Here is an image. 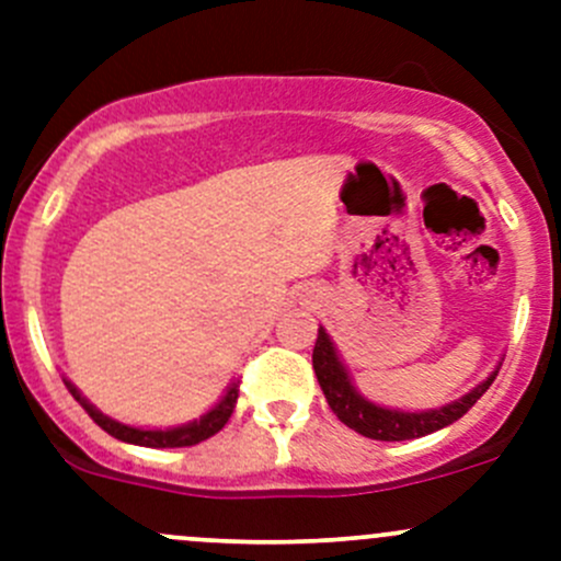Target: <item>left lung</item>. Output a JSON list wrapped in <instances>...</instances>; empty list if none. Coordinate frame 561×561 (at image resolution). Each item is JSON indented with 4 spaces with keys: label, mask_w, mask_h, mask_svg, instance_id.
Segmentation results:
<instances>
[{
    "label": "left lung",
    "mask_w": 561,
    "mask_h": 561,
    "mask_svg": "<svg viewBox=\"0 0 561 561\" xmlns=\"http://www.w3.org/2000/svg\"><path fill=\"white\" fill-rule=\"evenodd\" d=\"M312 366H314L317 382H320L333 415H336L344 426L353 428V432L364 434V437L369 439H380V443H401V439L426 437V434L450 426V423H456L463 412L472 410L474 401L489 390V386L496 377L491 375L483 386H478L472 393H467L463 399L454 401V404L443 407V410L399 412V410H386V407L371 404V401L360 399V396L355 393L353 382H350L344 366L339 364L336 350H333L331 339H328V333L322 331V328L317 331Z\"/></svg>",
    "instance_id": "obj_1"
}]
</instances>
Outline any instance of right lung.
I'll list each match as a JSON object with an SVG mask.
<instances>
[{
    "instance_id": "add662e5",
    "label": "right lung",
    "mask_w": 561,
    "mask_h": 561,
    "mask_svg": "<svg viewBox=\"0 0 561 561\" xmlns=\"http://www.w3.org/2000/svg\"><path fill=\"white\" fill-rule=\"evenodd\" d=\"M67 390L76 396V401H81L83 410L89 412V417H92L103 432L111 434V437L122 439V443L144 445V448H190V445L203 443V439L214 437V434L230 421V415H233L236 410V401H239V382H233L228 393H225V399L219 401L208 415H203L201 421L186 423V426H179V428H168V432H162V428L160 432H144V428H129V426H122V423L111 421V417H105L103 412L94 410V407L89 404V401L83 399L70 382H67Z\"/></svg>"
}]
</instances>
